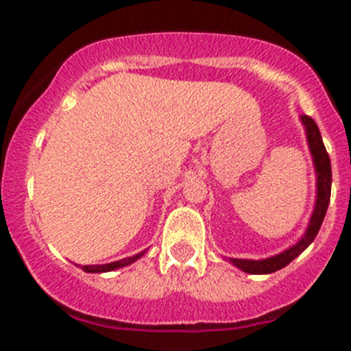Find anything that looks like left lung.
<instances>
[{"instance_id": "left-lung-1", "label": "left lung", "mask_w": 351, "mask_h": 351, "mask_svg": "<svg viewBox=\"0 0 351 351\" xmlns=\"http://www.w3.org/2000/svg\"><path fill=\"white\" fill-rule=\"evenodd\" d=\"M304 130H306V141H308L309 153L313 158V165H315L316 173V200L315 209H313L311 218H309L308 228L304 232L302 237L295 244H291L288 250L281 251L278 255L269 256L262 260H246V258H228L232 265L241 269L247 274H271V272L280 271L287 267L291 260L302 253L309 244L315 241L316 234L320 230L322 223H324L325 213H327L328 200H330V184H332V170H330V158L325 151L324 141H322L320 130L316 126L315 121L309 116H300Z\"/></svg>"}]
</instances>
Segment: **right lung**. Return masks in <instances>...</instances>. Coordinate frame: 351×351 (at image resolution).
Returning <instances> with one entry per match:
<instances>
[{"label": "right lung", "instance_id": "right-lung-1", "mask_svg": "<svg viewBox=\"0 0 351 351\" xmlns=\"http://www.w3.org/2000/svg\"><path fill=\"white\" fill-rule=\"evenodd\" d=\"M145 251H141V253H137V255H133V256H128V258L117 260V262L104 263V265H79V267L82 269L84 272H110V271H116V269L126 267V265H130V263H133V262H137L141 256L145 255Z\"/></svg>", "mask_w": 351, "mask_h": 351}]
</instances>
